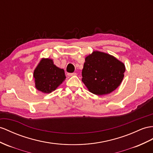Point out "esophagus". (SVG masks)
I'll list each match as a JSON object with an SVG mask.
<instances>
[{"label": "esophagus", "mask_w": 153, "mask_h": 153, "mask_svg": "<svg viewBox=\"0 0 153 153\" xmlns=\"http://www.w3.org/2000/svg\"><path fill=\"white\" fill-rule=\"evenodd\" d=\"M77 74L76 73H68V76L71 77V76H76Z\"/></svg>", "instance_id": "obj_1"}]
</instances>
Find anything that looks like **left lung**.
Here are the masks:
<instances>
[{"label": "left lung", "mask_w": 153, "mask_h": 153, "mask_svg": "<svg viewBox=\"0 0 153 153\" xmlns=\"http://www.w3.org/2000/svg\"><path fill=\"white\" fill-rule=\"evenodd\" d=\"M125 71V65L114 56L94 51L85 58L82 81L94 94H108L120 85Z\"/></svg>", "instance_id": "left-lung-1"}]
</instances>
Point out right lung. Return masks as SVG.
<instances>
[{
    "instance_id": "add662e5",
    "label": "right lung",
    "mask_w": 153,
    "mask_h": 153,
    "mask_svg": "<svg viewBox=\"0 0 153 153\" xmlns=\"http://www.w3.org/2000/svg\"><path fill=\"white\" fill-rule=\"evenodd\" d=\"M36 87L43 93L55 91L65 80L63 69L58 68L52 59H42L33 72Z\"/></svg>"
}]
</instances>
